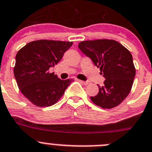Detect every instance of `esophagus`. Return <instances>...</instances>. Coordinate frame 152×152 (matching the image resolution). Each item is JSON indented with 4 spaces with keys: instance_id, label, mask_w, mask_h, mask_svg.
<instances>
[{
    "instance_id": "1",
    "label": "esophagus",
    "mask_w": 152,
    "mask_h": 152,
    "mask_svg": "<svg viewBox=\"0 0 152 152\" xmlns=\"http://www.w3.org/2000/svg\"><path fill=\"white\" fill-rule=\"evenodd\" d=\"M80 81L81 82V83H83V84H84V85L89 84V81H83V80H80Z\"/></svg>"
}]
</instances>
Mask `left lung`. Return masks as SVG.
Returning a JSON list of instances; mask_svg holds the SVG:
<instances>
[{"label":"left lung","instance_id":"8db88e82","mask_svg":"<svg viewBox=\"0 0 152 152\" xmlns=\"http://www.w3.org/2000/svg\"><path fill=\"white\" fill-rule=\"evenodd\" d=\"M78 48L100 68L105 80L99 85V92L90 99L103 109H111L120 104L132 88L136 69L131 52L113 39L83 41Z\"/></svg>","mask_w":152,"mask_h":152}]
</instances>
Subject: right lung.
<instances>
[{
  "label": "right lung",
  "mask_w": 152,
  "mask_h": 152,
  "mask_svg": "<svg viewBox=\"0 0 152 152\" xmlns=\"http://www.w3.org/2000/svg\"><path fill=\"white\" fill-rule=\"evenodd\" d=\"M72 42L41 39L27 43L15 56L14 75L21 93L34 105L50 107L64 94L72 79L60 80L50 69L57 65Z\"/></svg>",
  "instance_id": "1"
}]
</instances>
